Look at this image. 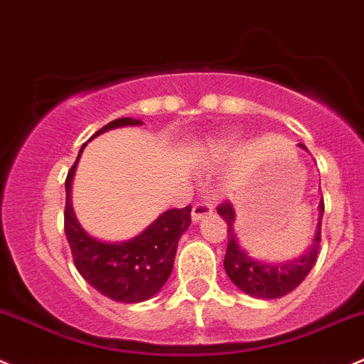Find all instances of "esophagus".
<instances>
[{
  "instance_id": "34e87169",
  "label": "esophagus",
  "mask_w": 364,
  "mask_h": 364,
  "mask_svg": "<svg viewBox=\"0 0 364 364\" xmlns=\"http://www.w3.org/2000/svg\"><path fill=\"white\" fill-rule=\"evenodd\" d=\"M213 213V206H211L210 203H206V200H200V203H196L192 208V220L193 222H199L203 220L204 217H208V215Z\"/></svg>"
}]
</instances>
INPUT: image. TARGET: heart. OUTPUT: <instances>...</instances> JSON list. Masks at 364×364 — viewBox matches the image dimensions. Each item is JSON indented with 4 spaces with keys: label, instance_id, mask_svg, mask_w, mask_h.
Returning a JSON list of instances; mask_svg holds the SVG:
<instances>
[{
    "label": "heart",
    "instance_id": "heart-1",
    "mask_svg": "<svg viewBox=\"0 0 364 364\" xmlns=\"http://www.w3.org/2000/svg\"><path fill=\"white\" fill-rule=\"evenodd\" d=\"M228 146H229V139H224V140H220V142L213 144L211 151H213L215 154H220V153H224L225 149H228Z\"/></svg>",
    "mask_w": 364,
    "mask_h": 364
}]
</instances>
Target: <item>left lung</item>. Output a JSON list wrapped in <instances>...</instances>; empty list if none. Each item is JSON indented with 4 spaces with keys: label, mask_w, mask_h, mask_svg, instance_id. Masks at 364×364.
Masks as SVG:
<instances>
[{
    "label": "left lung",
    "mask_w": 364,
    "mask_h": 364,
    "mask_svg": "<svg viewBox=\"0 0 364 364\" xmlns=\"http://www.w3.org/2000/svg\"><path fill=\"white\" fill-rule=\"evenodd\" d=\"M299 147L308 151V147L302 144H299ZM217 211L228 224V250L224 257L225 274L243 294L254 299H279L294 291L306 279L316 261L320 238H322L323 199L318 204V222H316L315 236L311 238V245L299 257L283 263H268L250 256L235 232L236 213L231 203L220 204Z\"/></svg>",
    "instance_id": "8db88e82"
}]
</instances>
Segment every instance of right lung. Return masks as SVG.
<instances>
[{
    "label": "right lung",
    "instance_id": "obj_1",
    "mask_svg": "<svg viewBox=\"0 0 364 364\" xmlns=\"http://www.w3.org/2000/svg\"><path fill=\"white\" fill-rule=\"evenodd\" d=\"M140 119L122 117L108 122L94 136L122 126H140ZM92 136V139H94ZM83 144L76 161L65 179V213L63 229L73 252L74 264L83 279L101 295L115 302L136 304L156 295L167 283L174 267L176 249L183 232L188 229L192 208H174L161 213L139 236L126 242H103L88 235L77 222L70 199V185L77 160L83 153Z\"/></svg>",
    "mask_w": 364,
    "mask_h": 364
}]
</instances>
